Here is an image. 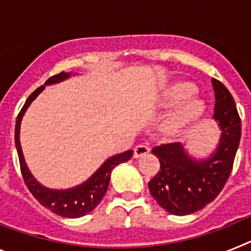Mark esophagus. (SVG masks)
<instances>
[{"label":"esophagus","instance_id":"34e87169","mask_svg":"<svg viewBox=\"0 0 251 251\" xmlns=\"http://www.w3.org/2000/svg\"><path fill=\"white\" fill-rule=\"evenodd\" d=\"M150 147L146 145H138L134 147V150H133V156H134V158H139V157L145 156V154H147V153H150Z\"/></svg>","mask_w":251,"mask_h":251}]
</instances>
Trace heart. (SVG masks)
Masks as SVG:
<instances>
[{
    "mask_svg": "<svg viewBox=\"0 0 251 251\" xmlns=\"http://www.w3.org/2000/svg\"><path fill=\"white\" fill-rule=\"evenodd\" d=\"M197 93L196 85L188 81H181L172 85L163 95V105L174 106L179 103H183L187 99L192 98ZM205 104L201 100L187 101L183 106H181L170 119H168L166 128L170 132H177L188 123L196 121L203 113Z\"/></svg>",
    "mask_w": 251,
    "mask_h": 251,
    "instance_id": "heart-1",
    "label": "heart"
}]
</instances>
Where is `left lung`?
<instances>
[{"label":"left lung","mask_w":251,"mask_h":251,"mask_svg":"<svg viewBox=\"0 0 251 251\" xmlns=\"http://www.w3.org/2000/svg\"><path fill=\"white\" fill-rule=\"evenodd\" d=\"M214 118L223 129L221 143L211 158L194 161L181 143L157 146L152 153L159 159L161 170L148 182L154 200L172 215L194 214L212 202L229 179L241 137V119L231 93L217 79Z\"/></svg>","instance_id":"8db88e82"}]
</instances>
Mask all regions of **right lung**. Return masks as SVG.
Segmentation results:
<instances>
[{"mask_svg":"<svg viewBox=\"0 0 251 251\" xmlns=\"http://www.w3.org/2000/svg\"><path fill=\"white\" fill-rule=\"evenodd\" d=\"M69 75L70 74L64 72L59 73L56 75H52V76H50L46 80V84L57 83V81L63 80V79H66ZM43 89L44 85H41L35 92L31 93L27 100L25 101L24 106L20 110L16 119L15 143H16L22 177H24V181H25V185L27 186L28 191L34 195L35 199L44 207L49 208L54 214L64 217H70V219L84 216V215L92 212L98 206V203L103 200L104 195H105L106 190H108L110 174H112L113 168L115 166H118L119 163L127 162L132 157L133 151H126L124 153H121V154H117V156L109 158L86 182L77 186V187L72 188V190L55 191V190H49V188L43 187L39 182H36V179L30 174V171H28L27 166L25 163V159H24L21 145H20V124H21L22 115L25 114L26 109H27V106L30 105L31 101L36 98L37 94H40V92Z\"/></svg>","mask_w":251,"mask_h":251,"instance_id":"obj_1","label":"right lung"}]
</instances>
